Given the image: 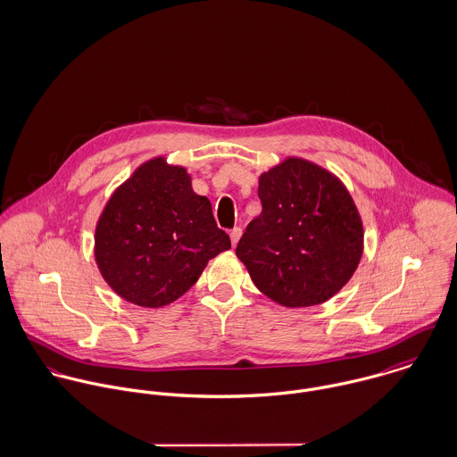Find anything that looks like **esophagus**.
Here are the masks:
<instances>
[{"instance_id":"34e87169","label":"esophagus","mask_w":457,"mask_h":457,"mask_svg":"<svg viewBox=\"0 0 457 457\" xmlns=\"http://www.w3.org/2000/svg\"><path fill=\"white\" fill-rule=\"evenodd\" d=\"M241 236H243V228H241V227H236V228H232V230H230V241H232V246H236V245L239 243Z\"/></svg>"}]
</instances>
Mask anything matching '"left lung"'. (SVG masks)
<instances>
[{
  "label": "left lung",
  "instance_id": "8db88e82",
  "mask_svg": "<svg viewBox=\"0 0 457 457\" xmlns=\"http://www.w3.org/2000/svg\"><path fill=\"white\" fill-rule=\"evenodd\" d=\"M262 212L236 255L252 281L285 308L317 306L353 276L364 228L346 187L324 167L288 156L259 178Z\"/></svg>",
  "mask_w": 457,
  "mask_h": 457
}]
</instances>
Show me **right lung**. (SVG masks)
I'll use <instances>...</instances> for the list:
<instances>
[{
  "instance_id": "1",
  "label": "right lung",
  "mask_w": 457,
  "mask_h": 457,
  "mask_svg": "<svg viewBox=\"0 0 457 457\" xmlns=\"http://www.w3.org/2000/svg\"><path fill=\"white\" fill-rule=\"evenodd\" d=\"M230 248L207 196L196 195L185 167L163 156L142 163L116 188L95 230V261L109 287L142 308H162Z\"/></svg>"
}]
</instances>
